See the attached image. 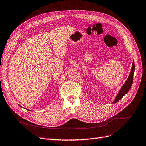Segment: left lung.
Wrapping results in <instances>:
<instances>
[{"label":"left lung","instance_id":"1","mask_svg":"<svg viewBox=\"0 0 146 146\" xmlns=\"http://www.w3.org/2000/svg\"><path fill=\"white\" fill-rule=\"evenodd\" d=\"M134 62L133 61V66H132V69L131 71V73L129 76L127 81L125 82L124 85L122 86L121 90L119 91V93H118L117 96H116V99L114 100L113 101V103H116L117 101H119L122 98H123L125 94H126L129 90H130L131 87L132 86V84H133V76H134Z\"/></svg>","mask_w":146,"mask_h":146}]
</instances>
